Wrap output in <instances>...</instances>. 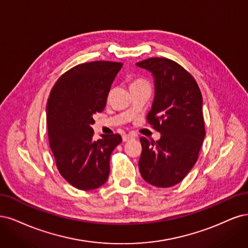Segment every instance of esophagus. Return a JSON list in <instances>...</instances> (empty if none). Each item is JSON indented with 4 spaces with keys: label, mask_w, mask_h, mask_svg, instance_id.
<instances>
[{
    "label": "esophagus",
    "mask_w": 248,
    "mask_h": 248,
    "mask_svg": "<svg viewBox=\"0 0 248 248\" xmlns=\"http://www.w3.org/2000/svg\"><path fill=\"white\" fill-rule=\"evenodd\" d=\"M134 138H135V135H132V134H125V135H124V136H123V141H124V142H126V141L132 140V139H134Z\"/></svg>",
    "instance_id": "34e87169"
}]
</instances>
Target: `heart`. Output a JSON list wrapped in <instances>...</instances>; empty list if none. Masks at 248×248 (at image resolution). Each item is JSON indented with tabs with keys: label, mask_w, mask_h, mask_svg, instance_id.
Instances as JSON below:
<instances>
[{
	"label": "heart",
	"mask_w": 248,
	"mask_h": 248,
	"mask_svg": "<svg viewBox=\"0 0 248 248\" xmlns=\"http://www.w3.org/2000/svg\"><path fill=\"white\" fill-rule=\"evenodd\" d=\"M148 85H149V83L147 82V80H145V79L136 78V79H133V80L131 81V83H130V90L139 89V87L148 86Z\"/></svg>",
	"instance_id": "b5f03b06"
}]
</instances>
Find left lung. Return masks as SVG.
Segmentation results:
<instances>
[{
    "label": "left lung",
    "mask_w": 248,
    "mask_h": 248,
    "mask_svg": "<svg viewBox=\"0 0 248 248\" xmlns=\"http://www.w3.org/2000/svg\"><path fill=\"white\" fill-rule=\"evenodd\" d=\"M155 78V100L147 122L161 133L156 142L141 137V176L156 187L183 180L196 164L205 138L202 93L195 78L179 63L150 58L136 63Z\"/></svg>",
    "instance_id": "left-lung-1"
}]
</instances>
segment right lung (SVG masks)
Returning <instances> with one entry per match:
<instances>
[{
    "instance_id": "right-lung-1",
    "label": "right lung",
    "mask_w": 248,
    "mask_h": 248,
    "mask_svg": "<svg viewBox=\"0 0 248 248\" xmlns=\"http://www.w3.org/2000/svg\"><path fill=\"white\" fill-rule=\"evenodd\" d=\"M122 62L95 61L63 73L50 92L46 107L49 145L62 176L71 186L91 190L103 186L110 155L122 142L119 134L93 140V114L102 112Z\"/></svg>"
}]
</instances>
